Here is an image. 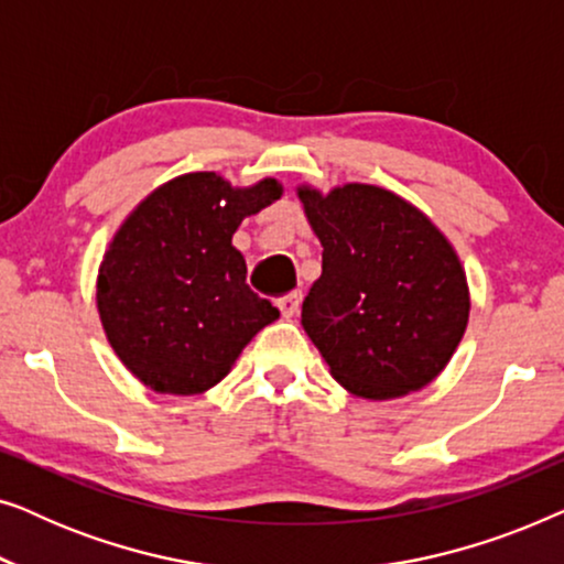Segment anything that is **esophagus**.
<instances>
[{"instance_id": "esophagus-1", "label": "esophagus", "mask_w": 564, "mask_h": 564, "mask_svg": "<svg viewBox=\"0 0 564 564\" xmlns=\"http://www.w3.org/2000/svg\"><path fill=\"white\" fill-rule=\"evenodd\" d=\"M300 303H303V292H292V295L282 297L276 305H280V311H282L284 318H292V315H297Z\"/></svg>"}]
</instances>
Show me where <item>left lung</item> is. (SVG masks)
Returning <instances> with one entry per match:
<instances>
[{
	"label": "left lung",
	"mask_w": 564,
	"mask_h": 564,
	"mask_svg": "<svg viewBox=\"0 0 564 564\" xmlns=\"http://www.w3.org/2000/svg\"><path fill=\"white\" fill-rule=\"evenodd\" d=\"M295 192L323 246L303 328L330 377L365 400L423 390L449 365L469 321V284L452 241L377 184Z\"/></svg>",
	"instance_id": "8db88e82"
}]
</instances>
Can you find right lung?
I'll return each instance as SVG.
<instances>
[{
  "mask_svg": "<svg viewBox=\"0 0 564 564\" xmlns=\"http://www.w3.org/2000/svg\"><path fill=\"white\" fill-rule=\"evenodd\" d=\"M282 192L274 176L234 187L218 172H189L159 184L120 223L97 272V313L138 382L161 395H203L280 318L246 284L234 234Z\"/></svg>",
  "mask_w": 564,
  "mask_h": 564,
  "instance_id": "1",
  "label": "right lung"
}]
</instances>
